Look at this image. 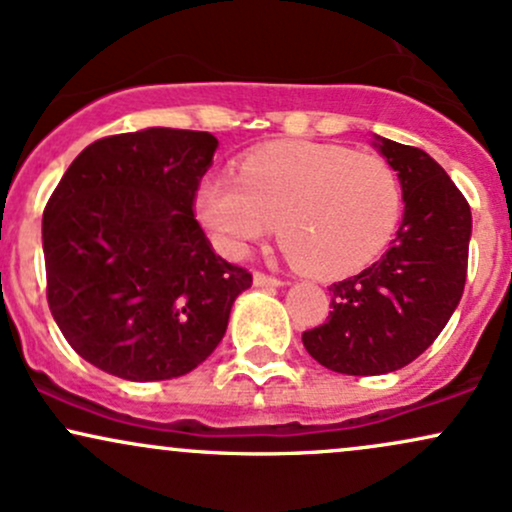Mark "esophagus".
I'll use <instances>...</instances> for the list:
<instances>
[{"instance_id": "34e87169", "label": "esophagus", "mask_w": 512, "mask_h": 512, "mask_svg": "<svg viewBox=\"0 0 512 512\" xmlns=\"http://www.w3.org/2000/svg\"><path fill=\"white\" fill-rule=\"evenodd\" d=\"M255 286H262V289H274V286H284V281L276 279L272 274L255 272Z\"/></svg>"}]
</instances>
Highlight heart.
Returning a JSON list of instances; mask_svg holds the SVG:
<instances>
[{
	"instance_id": "b5f03b06",
	"label": "heart",
	"mask_w": 512,
	"mask_h": 512,
	"mask_svg": "<svg viewBox=\"0 0 512 512\" xmlns=\"http://www.w3.org/2000/svg\"><path fill=\"white\" fill-rule=\"evenodd\" d=\"M199 219L216 245L243 257L279 228L286 255L315 276H344L385 248L399 219L395 168L344 146L281 142L197 192Z\"/></svg>"
}]
</instances>
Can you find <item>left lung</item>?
Here are the masks:
<instances>
[{"label":"left lung","instance_id":"obj_1","mask_svg":"<svg viewBox=\"0 0 512 512\" xmlns=\"http://www.w3.org/2000/svg\"><path fill=\"white\" fill-rule=\"evenodd\" d=\"M397 170L404 216L378 262L330 286L325 325L303 332L320 366L346 375L404 368L436 342L467 281L472 211L426 151L375 137Z\"/></svg>","mask_w":512,"mask_h":512}]
</instances>
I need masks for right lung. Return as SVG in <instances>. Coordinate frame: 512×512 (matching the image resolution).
Masks as SVG:
<instances>
[{"mask_svg": "<svg viewBox=\"0 0 512 512\" xmlns=\"http://www.w3.org/2000/svg\"><path fill=\"white\" fill-rule=\"evenodd\" d=\"M219 139L149 127L86 146L43 211L48 305L84 361L170 380L207 361L252 274L216 255L195 197Z\"/></svg>", "mask_w": 512, "mask_h": 512, "instance_id": "1", "label": "right lung"}]
</instances>
